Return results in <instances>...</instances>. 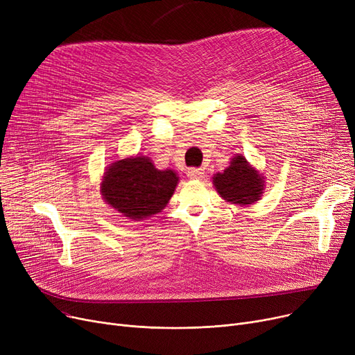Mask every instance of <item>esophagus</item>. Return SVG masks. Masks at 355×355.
I'll return each mask as SVG.
<instances>
[{"label":"esophagus","mask_w":355,"mask_h":355,"mask_svg":"<svg viewBox=\"0 0 355 355\" xmlns=\"http://www.w3.org/2000/svg\"><path fill=\"white\" fill-rule=\"evenodd\" d=\"M202 175H204L202 168H190L189 170V177L191 180H201Z\"/></svg>","instance_id":"34e87169"}]
</instances>
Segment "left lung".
I'll return each mask as SVG.
<instances>
[{"label": "left lung", "instance_id": "8db88e82", "mask_svg": "<svg viewBox=\"0 0 355 355\" xmlns=\"http://www.w3.org/2000/svg\"><path fill=\"white\" fill-rule=\"evenodd\" d=\"M217 193L233 204H252L263 193V180L246 158L236 155L225 173L213 178Z\"/></svg>", "mask_w": 355, "mask_h": 355}]
</instances>
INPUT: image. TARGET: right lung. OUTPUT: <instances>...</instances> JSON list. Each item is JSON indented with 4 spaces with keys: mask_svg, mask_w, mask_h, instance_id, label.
<instances>
[{
    "mask_svg": "<svg viewBox=\"0 0 355 355\" xmlns=\"http://www.w3.org/2000/svg\"><path fill=\"white\" fill-rule=\"evenodd\" d=\"M178 177L173 170H157L146 157L112 164L102 181V196L125 217L139 220L159 213L170 201Z\"/></svg>",
    "mask_w": 355,
    "mask_h": 355,
    "instance_id": "1",
    "label": "right lung"
}]
</instances>
